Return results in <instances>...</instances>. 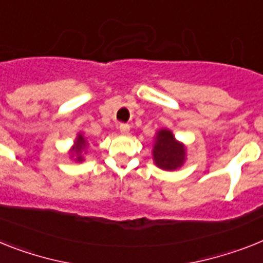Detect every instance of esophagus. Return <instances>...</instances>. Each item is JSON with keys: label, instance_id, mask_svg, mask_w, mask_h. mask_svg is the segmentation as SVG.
<instances>
[{"label": "esophagus", "instance_id": "esophagus-1", "mask_svg": "<svg viewBox=\"0 0 263 263\" xmlns=\"http://www.w3.org/2000/svg\"><path fill=\"white\" fill-rule=\"evenodd\" d=\"M119 130H121V133L127 134L130 132V125H127V123H119Z\"/></svg>", "mask_w": 263, "mask_h": 263}]
</instances>
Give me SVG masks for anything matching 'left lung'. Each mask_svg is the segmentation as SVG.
<instances>
[{"mask_svg":"<svg viewBox=\"0 0 263 263\" xmlns=\"http://www.w3.org/2000/svg\"><path fill=\"white\" fill-rule=\"evenodd\" d=\"M153 156L156 164L160 168L173 171L183 164L185 151L183 145L175 140L172 132L164 129L157 133Z\"/></svg>","mask_w":263,"mask_h":263,"instance_id":"8db88e82","label":"left lung"}]
</instances>
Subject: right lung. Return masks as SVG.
<instances>
[{
	"mask_svg": "<svg viewBox=\"0 0 263 263\" xmlns=\"http://www.w3.org/2000/svg\"><path fill=\"white\" fill-rule=\"evenodd\" d=\"M86 140L83 138V136H79L78 137L77 140V151H75V153L78 155V161H82L83 158H82V156H80V153L84 151V147H86Z\"/></svg>",
	"mask_w": 263,
	"mask_h": 263,
	"instance_id": "add662e5",
	"label": "right lung"
}]
</instances>
